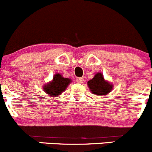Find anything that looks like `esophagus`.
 Instances as JSON below:
<instances>
[{
  "label": "esophagus",
  "instance_id": "1",
  "mask_svg": "<svg viewBox=\"0 0 152 152\" xmlns=\"http://www.w3.org/2000/svg\"><path fill=\"white\" fill-rule=\"evenodd\" d=\"M77 82L79 83H82L83 82V77H77Z\"/></svg>",
  "mask_w": 152,
  "mask_h": 152
}]
</instances>
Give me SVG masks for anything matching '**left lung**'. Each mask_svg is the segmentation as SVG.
<instances>
[{"label": "left lung", "mask_w": 152, "mask_h": 152, "mask_svg": "<svg viewBox=\"0 0 152 152\" xmlns=\"http://www.w3.org/2000/svg\"><path fill=\"white\" fill-rule=\"evenodd\" d=\"M90 91L95 95L108 94L113 88V85L106 81L101 73L98 72L87 83Z\"/></svg>", "instance_id": "8db88e82"}]
</instances>
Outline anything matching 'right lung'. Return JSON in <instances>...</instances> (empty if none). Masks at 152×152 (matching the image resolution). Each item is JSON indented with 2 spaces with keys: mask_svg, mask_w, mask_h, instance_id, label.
Returning a JSON list of instances; mask_svg holds the SVG:
<instances>
[{
  "mask_svg": "<svg viewBox=\"0 0 152 152\" xmlns=\"http://www.w3.org/2000/svg\"><path fill=\"white\" fill-rule=\"evenodd\" d=\"M71 82V79L64 78L61 74L57 73L54 75L52 81L43 86V91L51 97H57L65 91Z\"/></svg>",
  "mask_w": 152,
  "mask_h": 152,
  "instance_id": "obj_1",
  "label": "right lung"
}]
</instances>
